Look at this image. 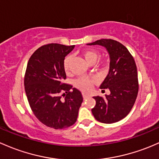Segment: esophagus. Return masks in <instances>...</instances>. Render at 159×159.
Segmentation results:
<instances>
[{
    "instance_id": "1",
    "label": "esophagus",
    "mask_w": 159,
    "mask_h": 159,
    "mask_svg": "<svg viewBox=\"0 0 159 159\" xmlns=\"http://www.w3.org/2000/svg\"><path fill=\"white\" fill-rule=\"evenodd\" d=\"M82 96H83V98L85 99V98H87L88 96H89V94H88V93H83Z\"/></svg>"
}]
</instances>
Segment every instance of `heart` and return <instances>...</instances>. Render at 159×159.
I'll use <instances>...</instances> for the list:
<instances>
[{"label": "heart", "mask_w": 159, "mask_h": 159, "mask_svg": "<svg viewBox=\"0 0 159 159\" xmlns=\"http://www.w3.org/2000/svg\"><path fill=\"white\" fill-rule=\"evenodd\" d=\"M101 78L98 75H91V76H85L81 78L76 82V87L83 91H87L93 83L99 82Z\"/></svg>", "instance_id": "heart-1"}]
</instances>
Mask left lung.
<instances>
[{
	"label": "left lung",
	"instance_id": "8db88e82",
	"mask_svg": "<svg viewBox=\"0 0 159 159\" xmlns=\"http://www.w3.org/2000/svg\"><path fill=\"white\" fill-rule=\"evenodd\" d=\"M103 71V86L109 94L94 97L96 106L92 109L94 118L105 123H112L124 118L130 110L138 93V72L134 58L120 42L103 38L93 42Z\"/></svg>",
	"mask_w": 159,
	"mask_h": 159
}]
</instances>
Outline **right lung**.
I'll list each match as a JSON object with an SVG mask.
<instances>
[{"mask_svg":"<svg viewBox=\"0 0 159 159\" xmlns=\"http://www.w3.org/2000/svg\"><path fill=\"white\" fill-rule=\"evenodd\" d=\"M75 47L45 45L32 54L26 66L24 85L32 110L42 123L55 129L74 124L82 103L81 95L68 93L70 88L65 83L69 74L66 59Z\"/></svg>","mask_w":159,"mask_h":159,"instance_id":"obj_1","label":"right lung"}]
</instances>
